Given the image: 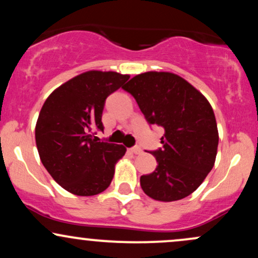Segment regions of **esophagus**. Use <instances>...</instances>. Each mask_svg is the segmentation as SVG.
Masks as SVG:
<instances>
[{
    "instance_id": "34e87169",
    "label": "esophagus",
    "mask_w": 258,
    "mask_h": 258,
    "mask_svg": "<svg viewBox=\"0 0 258 258\" xmlns=\"http://www.w3.org/2000/svg\"><path fill=\"white\" fill-rule=\"evenodd\" d=\"M131 152H132L133 154H136V155H138V154L142 153V149H141V147L135 146L133 148H131Z\"/></svg>"
}]
</instances>
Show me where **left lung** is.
I'll use <instances>...</instances> for the list:
<instances>
[{
    "label": "left lung",
    "mask_w": 258,
    "mask_h": 258,
    "mask_svg": "<svg viewBox=\"0 0 258 258\" xmlns=\"http://www.w3.org/2000/svg\"><path fill=\"white\" fill-rule=\"evenodd\" d=\"M149 125L164 127L158 166L141 177L148 197L176 201L199 188L215 165L218 131L212 106L188 81L172 73L139 74L123 86Z\"/></svg>",
    "instance_id": "left-lung-1"
}]
</instances>
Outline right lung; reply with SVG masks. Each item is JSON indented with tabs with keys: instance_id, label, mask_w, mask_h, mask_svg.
Wrapping results in <instances>:
<instances>
[{
	"instance_id": "obj_1",
	"label": "right lung",
	"mask_w": 258,
	"mask_h": 258,
	"mask_svg": "<svg viewBox=\"0 0 258 258\" xmlns=\"http://www.w3.org/2000/svg\"><path fill=\"white\" fill-rule=\"evenodd\" d=\"M130 75L91 70L59 86L46 99L35 128L43 166L65 190L92 197L110 185L115 165L126 148L100 141L105 99L122 87Z\"/></svg>"
}]
</instances>
